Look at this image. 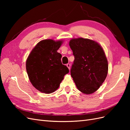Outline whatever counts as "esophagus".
Wrapping results in <instances>:
<instances>
[{
  "mask_svg": "<svg viewBox=\"0 0 130 130\" xmlns=\"http://www.w3.org/2000/svg\"><path fill=\"white\" fill-rule=\"evenodd\" d=\"M67 67L69 68V69H70V64L69 63L67 64Z\"/></svg>",
  "mask_w": 130,
  "mask_h": 130,
  "instance_id": "1",
  "label": "esophagus"
}]
</instances>
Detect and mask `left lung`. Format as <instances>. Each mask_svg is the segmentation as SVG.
<instances>
[{
	"mask_svg": "<svg viewBox=\"0 0 130 130\" xmlns=\"http://www.w3.org/2000/svg\"><path fill=\"white\" fill-rule=\"evenodd\" d=\"M69 46L74 61L70 74L76 87L86 94L95 92L108 73V62L103 49L95 41L87 38L72 39Z\"/></svg>",
	"mask_w": 130,
	"mask_h": 130,
	"instance_id": "obj_1",
	"label": "left lung"
}]
</instances>
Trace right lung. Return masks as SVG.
Here are the masks:
<instances>
[{
    "label": "right lung",
    "instance_id": "1",
    "mask_svg": "<svg viewBox=\"0 0 130 130\" xmlns=\"http://www.w3.org/2000/svg\"><path fill=\"white\" fill-rule=\"evenodd\" d=\"M62 43V41L42 40L34 47L27 58L26 69L29 80L40 92H54L69 72L67 67L62 63V55L57 52Z\"/></svg>",
    "mask_w": 130,
    "mask_h": 130
}]
</instances>
